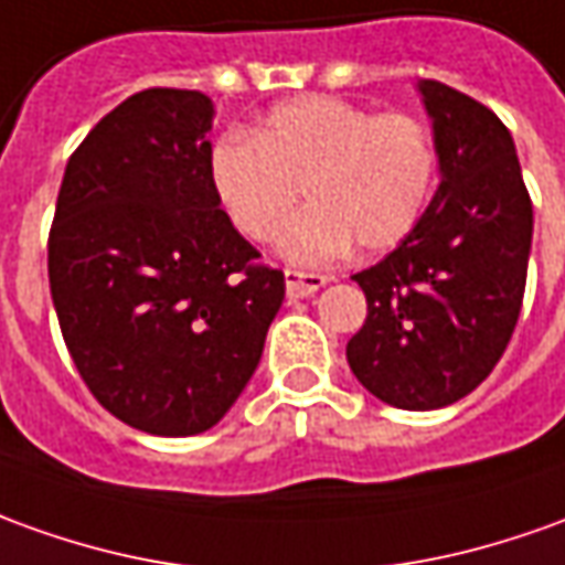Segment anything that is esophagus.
Returning a JSON list of instances; mask_svg holds the SVG:
<instances>
[{"label":"esophagus","instance_id":"34e87169","mask_svg":"<svg viewBox=\"0 0 565 565\" xmlns=\"http://www.w3.org/2000/svg\"><path fill=\"white\" fill-rule=\"evenodd\" d=\"M329 282L326 274H305V270H286V295L289 298H307L320 291Z\"/></svg>","mask_w":565,"mask_h":565}]
</instances>
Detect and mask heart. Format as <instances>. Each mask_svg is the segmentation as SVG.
I'll return each instance as SVG.
<instances>
[{"instance_id":"1","label":"heart","mask_w":565,"mask_h":565,"mask_svg":"<svg viewBox=\"0 0 565 565\" xmlns=\"http://www.w3.org/2000/svg\"><path fill=\"white\" fill-rule=\"evenodd\" d=\"M217 205L252 243L282 236L295 264H329L356 243L394 248L415 231L437 181L434 135L412 113H372L341 97L305 95L267 110L252 135H221L209 150Z\"/></svg>"}]
</instances>
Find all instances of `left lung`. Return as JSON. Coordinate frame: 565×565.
Segmentation results:
<instances>
[{
  "instance_id": "8db88e82",
  "label": "left lung",
  "mask_w": 565,
  "mask_h": 565,
  "mask_svg": "<svg viewBox=\"0 0 565 565\" xmlns=\"http://www.w3.org/2000/svg\"><path fill=\"white\" fill-rule=\"evenodd\" d=\"M439 181L415 231L353 279L365 322L348 363L369 394L408 412L480 387L520 320L532 200L508 126L480 100L424 79Z\"/></svg>"
}]
</instances>
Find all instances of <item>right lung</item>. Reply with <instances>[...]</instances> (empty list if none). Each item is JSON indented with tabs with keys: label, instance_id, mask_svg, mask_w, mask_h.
I'll list each match as a JSON object with an SVG mask.
<instances>
[{
	"label": "right lung",
	"instance_id": "obj_1",
	"mask_svg": "<svg viewBox=\"0 0 565 565\" xmlns=\"http://www.w3.org/2000/svg\"><path fill=\"white\" fill-rule=\"evenodd\" d=\"M212 113L186 88L122 100L73 150L49 233L52 301L85 387L157 437L227 415L286 295L217 205Z\"/></svg>",
	"mask_w": 565,
	"mask_h": 565
}]
</instances>
